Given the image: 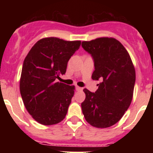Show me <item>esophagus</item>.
<instances>
[{
    "label": "esophagus",
    "mask_w": 153,
    "mask_h": 153,
    "mask_svg": "<svg viewBox=\"0 0 153 153\" xmlns=\"http://www.w3.org/2000/svg\"><path fill=\"white\" fill-rule=\"evenodd\" d=\"M76 90H77V91H81V90H83V88H81V87H79V86H76Z\"/></svg>",
    "instance_id": "esophagus-1"
}]
</instances>
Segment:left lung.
<instances>
[{"instance_id": "1", "label": "left lung", "mask_w": 153, "mask_h": 153, "mask_svg": "<svg viewBox=\"0 0 153 153\" xmlns=\"http://www.w3.org/2000/svg\"><path fill=\"white\" fill-rule=\"evenodd\" d=\"M82 47L94 61L92 79L101 81L95 93L83 90V114L93 126L110 127L120 121L130 106L136 82L134 66L125 47L113 37L83 41Z\"/></svg>"}]
</instances>
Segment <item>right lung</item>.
I'll return each mask as SVG.
<instances>
[{
    "label": "right lung",
    "mask_w": 153,
    "mask_h": 153,
    "mask_svg": "<svg viewBox=\"0 0 153 153\" xmlns=\"http://www.w3.org/2000/svg\"><path fill=\"white\" fill-rule=\"evenodd\" d=\"M80 44V40L46 37L36 42L24 59L20 91L27 110L39 123L54 125L66 117L75 86L56 79L65 74Z\"/></svg>",
    "instance_id": "obj_1"
}]
</instances>
